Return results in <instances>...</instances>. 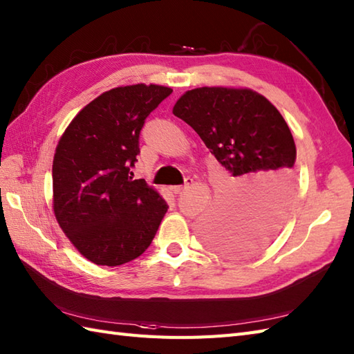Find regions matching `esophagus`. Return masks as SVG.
<instances>
[{
  "label": "esophagus",
  "instance_id": "1",
  "mask_svg": "<svg viewBox=\"0 0 354 354\" xmlns=\"http://www.w3.org/2000/svg\"><path fill=\"white\" fill-rule=\"evenodd\" d=\"M190 184H192V179H187L184 185H173V187H170V189H171V192L175 193V194H179V193H183Z\"/></svg>",
  "mask_w": 354,
  "mask_h": 354
}]
</instances>
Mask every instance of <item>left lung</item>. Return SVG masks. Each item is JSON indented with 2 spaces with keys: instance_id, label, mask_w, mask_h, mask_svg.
<instances>
[{
  "instance_id": "8db88e82",
  "label": "left lung",
  "mask_w": 354,
  "mask_h": 354,
  "mask_svg": "<svg viewBox=\"0 0 354 354\" xmlns=\"http://www.w3.org/2000/svg\"><path fill=\"white\" fill-rule=\"evenodd\" d=\"M173 114L228 173L199 223L202 240L234 257L260 251L283 228L297 192L295 141L280 111L250 88L202 86L179 97Z\"/></svg>"
}]
</instances>
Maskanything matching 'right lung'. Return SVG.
I'll list each match as a JSON object with an SVG mask.
<instances>
[{
  "label": "right lung",
  "mask_w": 354,
  "mask_h": 354,
  "mask_svg": "<svg viewBox=\"0 0 354 354\" xmlns=\"http://www.w3.org/2000/svg\"><path fill=\"white\" fill-rule=\"evenodd\" d=\"M171 94L162 85L104 91L66 126L53 158V212L89 261L120 266L145 252L167 204L145 179H132L140 131Z\"/></svg>",
  "instance_id": "1"
}]
</instances>
